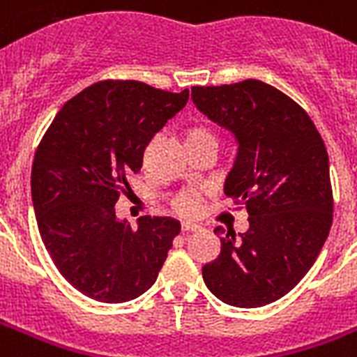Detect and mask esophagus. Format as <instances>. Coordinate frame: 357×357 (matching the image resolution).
I'll use <instances>...</instances> for the list:
<instances>
[{
    "label": "esophagus",
    "mask_w": 357,
    "mask_h": 357,
    "mask_svg": "<svg viewBox=\"0 0 357 357\" xmlns=\"http://www.w3.org/2000/svg\"><path fill=\"white\" fill-rule=\"evenodd\" d=\"M198 229V226L192 222H183L181 224V231H196Z\"/></svg>",
    "instance_id": "obj_1"
}]
</instances>
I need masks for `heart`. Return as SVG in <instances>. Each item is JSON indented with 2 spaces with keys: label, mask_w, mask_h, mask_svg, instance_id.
<instances>
[{
  "label": "heart",
  "mask_w": 357,
  "mask_h": 357,
  "mask_svg": "<svg viewBox=\"0 0 357 357\" xmlns=\"http://www.w3.org/2000/svg\"><path fill=\"white\" fill-rule=\"evenodd\" d=\"M185 139H187V142H195V140H215L217 142V135L206 126H192V128L187 129ZM202 204H204V196H202L200 190L187 189L174 198L172 207L174 211L181 217H196L202 211Z\"/></svg>",
  "instance_id": "1"
}]
</instances>
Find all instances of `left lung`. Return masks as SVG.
I'll return each instance as SVG.
<instances>
[{"instance_id": "8db88e82", "label": "left lung", "mask_w": 357, "mask_h": 357, "mask_svg": "<svg viewBox=\"0 0 357 357\" xmlns=\"http://www.w3.org/2000/svg\"><path fill=\"white\" fill-rule=\"evenodd\" d=\"M192 102L237 140L224 192L250 222L241 238L215 229L222 248L202 268L204 282L235 307L276 302L307 274L332 228L324 140L298 103L263 81L192 86Z\"/></svg>"}]
</instances>
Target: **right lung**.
I'll return each instance as SVG.
<instances>
[{"label":"right lung","instance_id":"1","mask_svg":"<svg viewBox=\"0 0 357 357\" xmlns=\"http://www.w3.org/2000/svg\"><path fill=\"white\" fill-rule=\"evenodd\" d=\"M187 102V89L98 81L64 103L42 137L31 172L38 231L57 271L89 298L120 304L155 283L181 226L142 217L133 229L114 206L153 135Z\"/></svg>","mask_w":357,"mask_h":357}]
</instances>
